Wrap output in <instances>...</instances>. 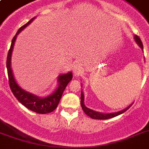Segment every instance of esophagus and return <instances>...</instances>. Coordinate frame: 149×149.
Segmentation results:
<instances>
[{
    "label": "esophagus",
    "instance_id": "34e87169",
    "mask_svg": "<svg viewBox=\"0 0 149 149\" xmlns=\"http://www.w3.org/2000/svg\"><path fill=\"white\" fill-rule=\"evenodd\" d=\"M80 71H81V66H80V65H79V64H76V65H74V73H75V75L78 76V75L79 74Z\"/></svg>",
    "mask_w": 149,
    "mask_h": 149
}]
</instances>
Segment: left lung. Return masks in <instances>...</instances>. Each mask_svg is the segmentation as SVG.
<instances>
[{
  "mask_svg": "<svg viewBox=\"0 0 149 149\" xmlns=\"http://www.w3.org/2000/svg\"><path fill=\"white\" fill-rule=\"evenodd\" d=\"M134 39L136 41V42L138 43L139 45V46L141 48V49H143V44L141 42V38H139L138 36H134ZM80 104H81V107L84 111L85 112L86 115H88L89 117H91V118H93V119H99V120H106V119H109V118H114L116 116L119 115V114H121L124 112H125L126 111H127L128 109L131 107L132 105H130L127 107V108L124 109L122 111H119V112H116V113H99V112H96L94 111H92L91 109L87 108L85 105H84V93L83 92H81V97H80Z\"/></svg>",
  "mask_w": 149,
  "mask_h": 149,
  "instance_id": "1",
  "label": "left lung"
}]
</instances>
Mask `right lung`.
<instances>
[{"label": "right lung", "mask_w": 149, "mask_h": 149, "mask_svg": "<svg viewBox=\"0 0 149 149\" xmlns=\"http://www.w3.org/2000/svg\"><path fill=\"white\" fill-rule=\"evenodd\" d=\"M34 18L35 17L31 18L29 22H27L26 24L21 27L18 29V31L15 36V37L13 38L10 49L8 51V57H7V70H8V81H9V86H10V88L12 91L13 94L15 95V97L17 98V100L21 104H23L28 109L34 111V112H36V113H48L52 112L58 106L61 97H62V95L64 92V90L67 86V84L70 82V80L72 79V72H68L66 74L60 75L58 78V88L56 90V91L49 97H46L45 98H41L22 90L15 81L14 76H13L12 70L10 68L11 52H12L13 47H14V44H15L17 35H18L20 31H22L25 27L28 26L33 21Z\"/></svg>", "instance_id": "1"}]
</instances>
